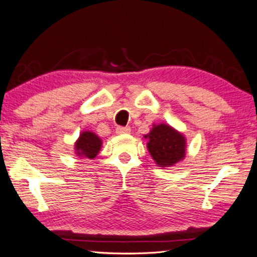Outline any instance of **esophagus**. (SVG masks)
<instances>
[{
	"instance_id": "34e87169",
	"label": "esophagus",
	"mask_w": 257,
	"mask_h": 257,
	"mask_svg": "<svg viewBox=\"0 0 257 257\" xmlns=\"http://www.w3.org/2000/svg\"><path fill=\"white\" fill-rule=\"evenodd\" d=\"M131 132V128L130 127H123V126H118L116 128V133L117 134H128Z\"/></svg>"
}]
</instances>
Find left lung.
I'll return each instance as SVG.
<instances>
[{
	"mask_svg": "<svg viewBox=\"0 0 257 257\" xmlns=\"http://www.w3.org/2000/svg\"><path fill=\"white\" fill-rule=\"evenodd\" d=\"M144 138L148 140L147 149L157 167H173L186 156V138L169 124L154 125Z\"/></svg>",
	"mask_w": 257,
	"mask_h": 257,
	"instance_id": "obj_1",
	"label": "left lung"
}]
</instances>
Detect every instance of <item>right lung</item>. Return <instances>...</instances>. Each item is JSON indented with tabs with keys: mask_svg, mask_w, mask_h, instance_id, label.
Masks as SVG:
<instances>
[{
	"mask_svg": "<svg viewBox=\"0 0 257 257\" xmlns=\"http://www.w3.org/2000/svg\"><path fill=\"white\" fill-rule=\"evenodd\" d=\"M102 140L92 131H82L74 142V154L80 160L95 159L98 152L101 151Z\"/></svg>",
	"mask_w": 257,
	"mask_h": 257,
	"instance_id": "obj_1",
	"label": "right lung"
}]
</instances>
